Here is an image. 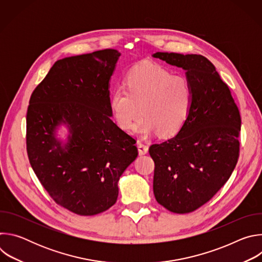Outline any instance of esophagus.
Masks as SVG:
<instances>
[{"label": "esophagus", "instance_id": "obj_1", "mask_svg": "<svg viewBox=\"0 0 262 262\" xmlns=\"http://www.w3.org/2000/svg\"><path fill=\"white\" fill-rule=\"evenodd\" d=\"M137 146H138V151H139L140 156H144V155H146L148 152V146L145 145L144 143L138 141Z\"/></svg>", "mask_w": 262, "mask_h": 262}]
</instances>
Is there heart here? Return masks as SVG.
<instances>
[{
	"instance_id": "b5f03b06",
	"label": "heart",
	"mask_w": 262,
	"mask_h": 262,
	"mask_svg": "<svg viewBox=\"0 0 262 262\" xmlns=\"http://www.w3.org/2000/svg\"><path fill=\"white\" fill-rule=\"evenodd\" d=\"M124 88L110 94L108 107L115 123L132 130L138 116L136 133L144 137L158 133L161 137L174 136L190 114L193 92L184 77L173 76L167 68L155 64H141L125 78Z\"/></svg>"
}]
</instances>
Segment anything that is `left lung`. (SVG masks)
Listing matches in <instances>:
<instances>
[{
    "mask_svg": "<svg viewBox=\"0 0 262 262\" xmlns=\"http://www.w3.org/2000/svg\"><path fill=\"white\" fill-rule=\"evenodd\" d=\"M152 57L185 70L193 92L190 114L177 135L149 148L157 201L172 212L188 213L209 201L231 176L239 152V111L205 57L161 52Z\"/></svg>",
    "mask_w": 262,
    "mask_h": 262,
    "instance_id": "obj_1",
    "label": "left lung"
}]
</instances>
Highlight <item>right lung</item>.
<instances>
[{
    "label": "right lung",
    "instance_id": "right-lung-1",
    "mask_svg": "<svg viewBox=\"0 0 262 262\" xmlns=\"http://www.w3.org/2000/svg\"><path fill=\"white\" fill-rule=\"evenodd\" d=\"M120 56L106 49L58 60L30 98V164L55 202L80 215L116 203L118 181L138 157L136 140L112 120L108 107ZM61 125L69 132L65 140L57 137Z\"/></svg>",
    "mask_w": 262,
    "mask_h": 262
}]
</instances>
